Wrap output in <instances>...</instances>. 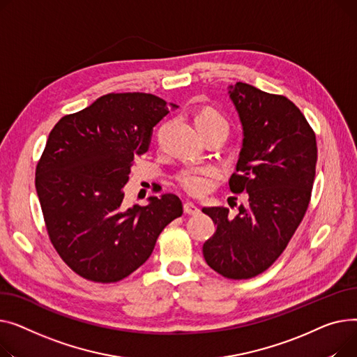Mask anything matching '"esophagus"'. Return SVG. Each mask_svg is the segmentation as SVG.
Returning <instances> with one entry per match:
<instances>
[{
	"mask_svg": "<svg viewBox=\"0 0 357 357\" xmlns=\"http://www.w3.org/2000/svg\"><path fill=\"white\" fill-rule=\"evenodd\" d=\"M183 208H184V213H187V215H197L200 212L199 207L196 204H193L192 202H185Z\"/></svg>",
	"mask_w": 357,
	"mask_h": 357,
	"instance_id": "esophagus-1",
	"label": "esophagus"
}]
</instances>
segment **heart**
I'll list each match as a JSON object with an SVG mask.
<instances>
[{
  "label": "heart",
  "instance_id": "b5f03b06",
  "mask_svg": "<svg viewBox=\"0 0 357 357\" xmlns=\"http://www.w3.org/2000/svg\"><path fill=\"white\" fill-rule=\"evenodd\" d=\"M213 121L225 122V119L213 109H204L199 112L195 119L196 125L213 122ZM215 177H216V172L213 169H187V170H183L177 178L180 185L188 195L203 196L212 188Z\"/></svg>",
  "mask_w": 357,
  "mask_h": 357
}]
</instances>
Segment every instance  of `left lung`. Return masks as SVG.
Returning <instances> with one entry per match:
<instances>
[{
    "label": "left lung",
    "mask_w": 357,
    "mask_h": 357,
    "mask_svg": "<svg viewBox=\"0 0 357 357\" xmlns=\"http://www.w3.org/2000/svg\"><path fill=\"white\" fill-rule=\"evenodd\" d=\"M243 131L234 193H248L235 218L226 207H203L216 232L203 245L207 265L230 280L262 274L287 248L308 207L317 144L289 99L236 82L227 86Z\"/></svg>",
    "instance_id": "left-lung-1"
}]
</instances>
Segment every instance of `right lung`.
Returning a JSON list of instances; mask_svg holds the SVG:
<instances>
[{
	"instance_id": "1",
	"label": "right lung",
	"mask_w": 357,
	"mask_h": 357,
	"mask_svg": "<svg viewBox=\"0 0 357 357\" xmlns=\"http://www.w3.org/2000/svg\"><path fill=\"white\" fill-rule=\"evenodd\" d=\"M176 108L151 93H108L63 116L49 134L36 190L53 246L80 277H128L183 215L172 193L151 196L146 206L123 202L134 157L149 151L153 128Z\"/></svg>"
}]
</instances>
